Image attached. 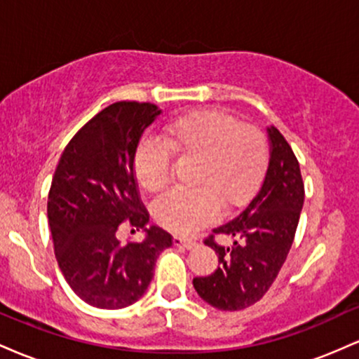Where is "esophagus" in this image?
I'll return each mask as SVG.
<instances>
[{
  "mask_svg": "<svg viewBox=\"0 0 359 359\" xmlns=\"http://www.w3.org/2000/svg\"><path fill=\"white\" fill-rule=\"evenodd\" d=\"M174 245L180 246V248H185V250H192L197 243L194 240H189V238H184V236H174Z\"/></svg>",
  "mask_w": 359,
  "mask_h": 359,
  "instance_id": "esophagus-1",
  "label": "esophagus"
}]
</instances>
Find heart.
<instances>
[{"mask_svg":"<svg viewBox=\"0 0 359 359\" xmlns=\"http://www.w3.org/2000/svg\"><path fill=\"white\" fill-rule=\"evenodd\" d=\"M162 142H143L135 154V177L143 191L160 194L172 180V157L196 160L191 191H174L154 205V217L168 231L189 234L229 214L257 196L270 165V143L253 125L222 111H194L163 128Z\"/></svg>","mask_w":359,"mask_h":359,"instance_id":"obj_1","label":"heart"}]
</instances>
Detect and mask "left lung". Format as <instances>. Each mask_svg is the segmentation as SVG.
Returning a JSON list of instances; mask_svg holds the SVG:
<instances>
[{
    "mask_svg": "<svg viewBox=\"0 0 359 359\" xmlns=\"http://www.w3.org/2000/svg\"><path fill=\"white\" fill-rule=\"evenodd\" d=\"M269 135L270 165L262 187L240 216L205 238L219 265L208 277L192 280L199 297L219 311H241L266 294L297 231L306 196L299 160L277 128H269ZM216 233L229 236L233 245H217Z\"/></svg>",
    "mask_w": 359,
    "mask_h": 359,
    "instance_id": "1",
    "label": "left lung"
}]
</instances>
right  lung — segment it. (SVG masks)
I'll return each instance as SVG.
<instances>
[{"instance_id":"add662e5","label":"right lung","mask_w":359,"mask_h":359,"mask_svg":"<svg viewBox=\"0 0 359 359\" xmlns=\"http://www.w3.org/2000/svg\"><path fill=\"white\" fill-rule=\"evenodd\" d=\"M160 113L151 102L109 104L74 135L53 174L47 214L57 263L93 307L137 302L158 255L174 243L162 228H145L150 216L133 168L142 135ZM125 225L145 229L146 240L123 245L117 234Z\"/></svg>"}]
</instances>
